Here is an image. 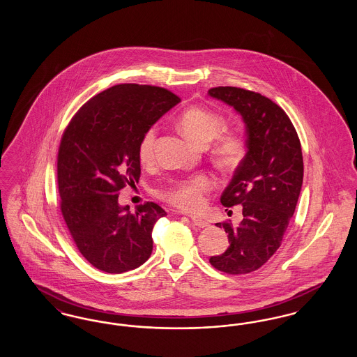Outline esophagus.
Listing matches in <instances>:
<instances>
[{
    "label": "esophagus",
    "instance_id": "34e87169",
    "mask_svg": "<svg viewBox=\"0 0 357 357\" xmlns=\"http://www.w3.org/2000/svg\"><path fill=\"white\" fill-rule=\"evenodd\" d=\"M191 221L192 223L195 225V226H198V227H206V226H208V222L204 221V218H201V217H191Z\"/></svg>",
    "mask_w": 357,
    "mask_h": 357
}]
</instances>
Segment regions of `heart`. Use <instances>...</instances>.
<instances>
[{"mask_svg": "<svg viewBox=\"0 0 357 357\" xmlns=\"http://www.w3.org/2000/svg\"><path fill=\"white\" fill-rule=\"evenodd\" d=\"M178 124L182 131L199 146H208L214 139L221 135L226 127V121L221 115L201 107L187 108L179 116ZM156 135V128L151 127L140 139L137 153L139 160L143 165H149L153 159ZM245 153L246 139L239 132L220 136L214 147L215 160L218 166L225 170H233L239 166ZM211 186L213 182L207 175L198 174L174 181L170 186L162 191V197L176 207L194 210L202 204L204 192H207Z\"/></svg>", "mask_w": 357, "mask_h": 357, "instance_id": "heart-1", "label": "heart"}]
</instances>
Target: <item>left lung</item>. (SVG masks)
Returning a JSON list of instances; mask_svg holds the SVG:
<instances>
[{"mask_svg":"<svg viewBox=\"0 0 357 357\" xmlns=\"http://www.w3.org/2000/svg\"><path fill=\"white\" fill-rule=\"evenodd\" d=\"M208 96L233 107L246 131V155L221 195L223 206H242L243 220L236 229L217 223L230 246L210 264L246 274L277 252L294 214L304 178L301 144L285 111L271 99L236 86L211 88Z\"/></svg>","mask_w":357,"mask_h":357,"instance_id":"left-lung-1","label":"left lung"}]
</instances>
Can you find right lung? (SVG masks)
<instances>
[{"label": "right lung", "instance_id": "add662e5", "mask_svg": "<svg viewBox=\"0 0 357 357\" xmlns=\"http://www.w3.org/2000/svg\"><path fill=\"white\" fill-rule=\"evenodd\" d=\"M179 102L165 88L115 85L85 102L63 135L61 213L77 249L99 271L128 272L153 253V225L166 211L147 202L131 213L118 198L139 181L142 136Z\"/></svg>", "mask_w": 357, "mask_h": 357}]
</instances>
